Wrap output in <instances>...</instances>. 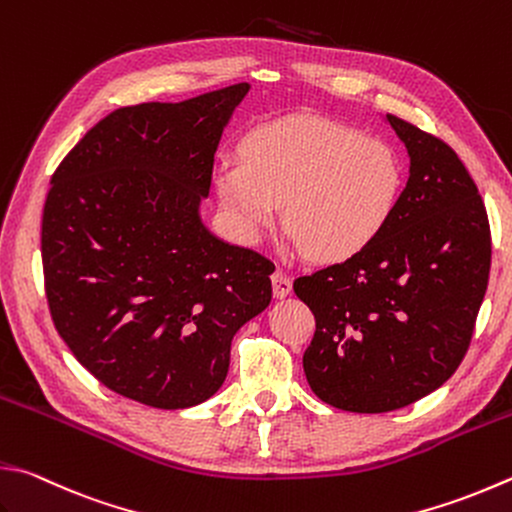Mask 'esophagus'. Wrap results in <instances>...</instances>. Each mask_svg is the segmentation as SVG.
Returning <instances> with one entry per match:
<instances>
[{"mask_svg": "<svg viewBox=\"0 0 512 512\" xmlns=\"http://www.w3.org/2000/svg\"><path fill=\"white\" fill-rule=\"evenodd\" d=\"M272 285H274L276 298H285L289 292H292V278H289V274L283 272V269H276L272 274Z\"/></svg>", "mask_w": 512, "mask_h": 512, "instance_id": "obj_1", "label": "esophagus"}]
</instances>
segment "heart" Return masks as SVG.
<instances>
[{
  "label": "heart",
  "instance_id": "b5f03b06",
  "mask_svg": "<svg viewBox=\"0 0 512 512\" xmlns=\"http://www.w3.org/2000/svg\"><path fill=\"white\" fill-rule=\"evenodd\" d=\"M403 171L392 147L325 118L256 129L243 158L223 160L214 187L231 225L258 243L278 223L316 263H345L381 238L397 211Z\"/></svg>",
  "mask_w": 512,
  "mask_h": 512
}]
</instances>
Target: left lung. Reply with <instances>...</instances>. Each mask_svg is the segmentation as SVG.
<instances>
[{
  "mask_svg": "<svg viewBox=\"0 0 512 512\" xmlns=\"http://www.w3.org/2000/svg\"><path fill=\"white\" fill-rule=\"evenodd\" d=\"M385 120L410 156L390 225L361 256L294 281L316 318L307 383L365 414L406 408L455 374L490 272L488 214L464 162L414 124Z\"/></svg>",
  "mask_w": 512,
  "mask_h": 512,
  "instance_id": "left-lung-1",
  "label": "left lung"
}]
</instances>
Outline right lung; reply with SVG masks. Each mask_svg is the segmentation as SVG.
<instances>
[{
  "label": "right lung",
  "instance_id": "add662e5",
  "mask_svg": "<svg viewBox=\"0 0 512 512\" xmlns=\"http://www.w3.org/2000/svg\"><path fill=\"white\" fill-rule=\"evenodd\" d=\"M247 82L106 115L51 178L42 263L55 330L106 388L144 406L214 397L231 339L272 301L274 263L200 220Z\"/></svg>",
  "mask_w": 512,
  "mask_h": 512
}]
</instances>
